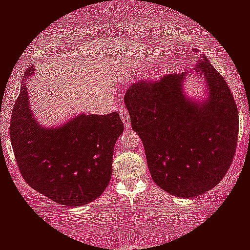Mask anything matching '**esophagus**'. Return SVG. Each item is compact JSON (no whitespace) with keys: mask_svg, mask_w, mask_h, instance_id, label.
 Returning <instances> with one entry per match:
<instances>
[{"mask_svg":"<svg viewBox=\"0 0 250 250\" xmlns=\"http://www.w3.org/2000/svg\"><path fill=\"white\" fill-rule=\"evenodd\" d=\"M119 116H120V118H122L123 122H124V125L126 126V127H130L131 119H130V115H128V111L126 109H120Z\"/></svg>","mask_w":250,"mask_h":250,"instance_id":"34e87169","label":"esophagus"}]
</instances>
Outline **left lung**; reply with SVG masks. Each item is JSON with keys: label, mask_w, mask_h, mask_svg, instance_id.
<instances>
[{"label": "left lung", "mask_w": 250, "mask_h": 250, "mask_svg": "<svg viewBox=\"0 0 250 250\" xmlns=\"http://www.w3.org/2000/svg\"><path fill=\"white\" fill-rule=\"evenodd\" d=\"M197 69L208 82V103L197 105L184 97V74L138 81L124 96L153 181L168 193L184 198L217 186L238 146V106L229 84L205 55Z\"/></svg>", "instance_id": "obj_1"}]
</instances>
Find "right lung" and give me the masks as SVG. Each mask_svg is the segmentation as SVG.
<instances>
[{"instance_id":"1","label":"right lung","mask_w":250,"mask_h":250,"mask_svg":"<svg viewBox=\"0 0 250 250\" xmlns=\"http://www.w3.org/2000/svg\"><path fill=\"white\" fill-rule=\"evenodd\" d=\"M32 73L30 67L26 76ZM123 131L118 112L80 115L62 127L45 130L31 115L25 83L10 122L12 149L24 181L67 206L88 204L103 193L112 174L115 144Z\"/></svg>"}]
</instances>
